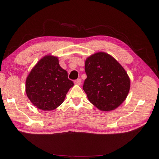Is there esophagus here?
<instances>
[{"label":"esophagus","mask_w":159,"mask_h":159,"mask_svg":"<svg viewBox=\"0 0 159 159\" xmlns=\"http://www.w3.org/2000/svg\"><path fill=\"white\" fill-rule=\"evenodd\" d=\"M74 84L75 85H80L81 84V79H78L74 81Z\"/></svg>","instance_id":"1"}]
</instances>
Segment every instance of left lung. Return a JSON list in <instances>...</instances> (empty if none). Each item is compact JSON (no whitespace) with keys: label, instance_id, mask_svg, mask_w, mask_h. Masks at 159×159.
<instances>
[{"label":"left lung","instance_id":"8db88e82","mask_svg":"<svg viewBox=\"0 0 159 159\" xmlns=\"http://www.w3.org/2000/svg\"><path fill=\"white\" fill-rule=\"evenodd\" d=\"M87 78L83 89L89 102L100 111H110L126 99L131 85L123 66L113 56L99 52L85 61Z\"/></svg>","mask_w":159,"mask_h":159}]
</instances>
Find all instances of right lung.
Returning <instances> with one entry per match:
<instances>
[{"instance_id": "obj_1", "label": "right lung", "mask_w": 159, "mask_h": 159, "mask_svg": "<svg viewBox=\"0 0 159 159\" xmlns=\"http://www.w3.org/2000/svg\"><path fill=\"white\" fill-rule=\"evenodd\" d=\"M68 72L61 68L58 57L46 55L37 62L26 80V93L32 104L43 111L56 109L73 87Z\"/></svg>"}]
</instances>
